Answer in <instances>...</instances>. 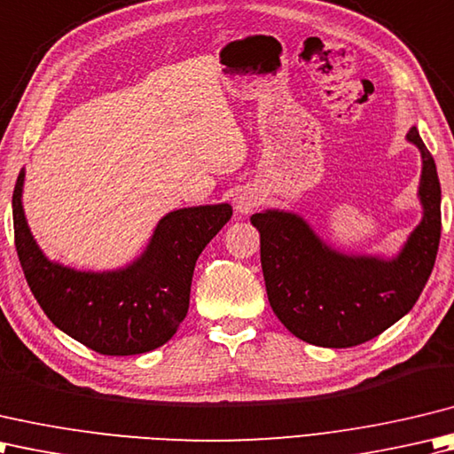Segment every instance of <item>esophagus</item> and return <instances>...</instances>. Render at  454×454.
<instances>
[{
  "label": "esophagus",
  "instance_id": "34e87169",
  "mask_svg": "<svg viewBox=\"0 0 454 454\" xmlns=\"http://www.w3.org/2000/svg\"><path fill=\"white\" fill-rule=\"evenodd\" d=\"M258 203H261V200H258V196L253 190H243L240 193H237L235 209L239 211V214L248 215L258 206Z\"/></svg>",
  "mask_w": 454,
  "mask_h": 454
}]
</instances>
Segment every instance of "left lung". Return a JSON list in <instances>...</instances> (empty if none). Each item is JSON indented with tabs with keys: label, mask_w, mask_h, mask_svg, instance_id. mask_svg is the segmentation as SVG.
<instances>
[{
	"label": "left lung",
	"mask_w": 454,
	"mask_h": 454,
	"mask_svg": "<svg viewBox=\"0 0 454 454\" xmlns=\"http://www.w3.org/2000/svg\"><path fill=\"white\" fill-rule=\"evenodd\" d=\"M408 141L421 151L423 219L394 258L339 253L288 211L251 217L261 233L268 301L284 327L305 343L329 348L366 343L402 319L427 284L441 240V184L415 127Z\"/></svg>",
	"instance_id": "left-lung-1"
}]
</instances>
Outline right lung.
Instances as JSON below:
<instances>
[{
  "mask_svg": "<svg viewBox=\"0 0 454 454\" xmlns=\"http://www.w3.org/2000/svg\"><path fill=\"white\" fill-rule=\"evenodd\" d=\"M25 170L13 190L15 248L27 284L54 325L107 356L149 353L170 340L190 308L193 268L233 215L229 203L170 211L145 253L125 268L80 272L51 262L23 214Z\"/></svg>",
  "mask_w": 454,
  "mask_h": 454,
  "instance_id": "obj_1",
  "label": "right lung"
}]
</instances>
